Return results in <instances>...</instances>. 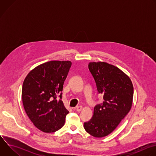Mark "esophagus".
Returning <instances> with one entry per match:
<instances>
[{"label":"esophagus","mask_w":156,"mask_h":156,"mask_svg":"<svg viewBox=\"0 0 156 156\" xmlns=\"http://www.w3.org/2000/svg\"><path fill=\"white\" fill-rule=\"evenodd\" d=\"M83 108V107L81 105H78V106H76V110L78 111V112H80V111H81Z\"/></svg>","instance_id":"esophagus-1"}]
</instances>
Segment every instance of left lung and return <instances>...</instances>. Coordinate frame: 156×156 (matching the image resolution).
Wrapping results in <instances>:
<instances>
[{
  "mask_svg": "<svg viewBox=\"0 0 156 156\" xmlns=\"http://www.w3.org/2000/svg\"><path fill=\"white\" fill-rule=\"evenodd\" d=\"M88 67L104 101L94 107L92 119L84 123V128L91 136L102 138L110 134L129 112L133 86L129 77L113 65L93 62Z\"/></svg>",
  "mask_w": 156,
  "mask_h": 156,
  "instance_id": "1",
  "label": "left lung"
}]
</instances>
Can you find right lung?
I'll use <instances>...</instances> for the list:
<instances>
[{
    "mask_svg": "<svg viewBox=\"0 0 156 156\" xmlns=\"http://www.w3.org/2000/svg\"><path fill=\"white\" fill-rule=\"evenodd\" d=\"M72 62L52 60L33 69L22 86V102L33 125L44 133H53L64 125L69 111L62 101L63 83Z\"/></svg>",
    "mask_w": 156,
    "mask_h": 156,
    "instance_id": "right-lung-1",
    "label": "right lung"
}]
</instances>
